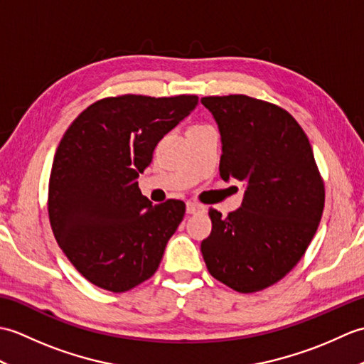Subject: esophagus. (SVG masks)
I'll return each instance as SVG.
<instances>
[{
    "label": "esophagus",
    "mask_w": 364,
    "mask_h": 364,
    "mask_svg": "<svg viewBox=\"0 0 364 364\" xmlns=\"http://www.w3.org/2000/svg\"><path fill=\"white\" fill-rule=\"evenodd\" d=\"M202 211H205L203 205H198L196 202H188L186 203V213L188 214H196V213H202Z\"/></svg>",
    "instance_id": "esophagus-1"
}]
</instances>
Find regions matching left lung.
Here are the masks:
<instances>
[{
    "label": "left lung",
    "instance_id": "1",
    "mask_svg": "<svg viewBox=\"0 0 364 364\" xmlns=\"http://www.w3.org/2000/svg\"><path fill=\"white\" fill-rule=\"evenodd\" d=\"M218 123L223 181H242L227 218L210 210L202 242L210 274L237 292L267 288L304 257L323 210V184L304 129L282 107L247 95L205 97Z\"/></svg>",
    "mask_w": 364,
    "mask_h": 364
}]
</instances>
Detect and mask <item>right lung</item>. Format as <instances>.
Masks as SVG:
<instances>
[{
    "mask_svg": "<svg viewBox=\"0 0 364 364\" xmlns=\"http://www.w3.org/2000/svg\"><path fill=\"white\" fill-rule=\"evenodd\" d=\"M197 105L196 95L105 98L65 131L53 159L48 214L59 247L92 284L125 292L156 272L186 206H153L137 178Z\"/></svg>",
    "mask_w": 364,
    "mask_h": 364,
    "instance_id": "1",
    "label": "right lung"
}]
</instances>
